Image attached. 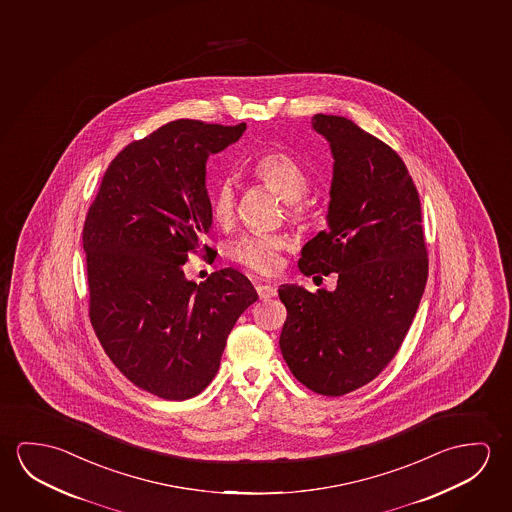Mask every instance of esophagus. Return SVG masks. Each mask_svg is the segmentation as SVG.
<instances>
[{
    "label": "esophagus",
    "mask_w": 512,
    "mask_h": 512,
    "mask_svg": "<svg viewBox=\"0 0 512 512\" xmlns=\"http://www.w3.org/2000/svg\"><path fill=\"white\" fill-rule=\"evenodd\" d=\"M256 292L260 295L261 301H268V299L276 297L277 290L272 284H258V286H256Z\"/></svg>",
    "instance_id": "obj_1"
}]
</instances>
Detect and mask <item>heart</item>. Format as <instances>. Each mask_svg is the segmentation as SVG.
<instances>
[{"instance_id":"b5f03b06","label":"heart","mask_w":512,"mask_h":512,"mask_svg":"<svg viewBox=\"0 0 512 512\" xmlns=\"http://www.w3.org/2000/svg\"><path fill=\"white\" fill-rule=\"evenodd\" d=\"M251 174L261 185L276 192L286 204L288 219L306 226L313 210L304 195L308 194L309 176L292 155L268 149L251 163ZM210 215L219 226H231L236 217V187L231 179H220L210 194ZM284 236L247 235L231 249V256L242 267L261 276H272L283 265V252L288 249Z\"/></svg>"}]
</instances>
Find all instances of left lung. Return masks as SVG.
I'll use <instances>...</instances> for the list:
<instances>
[{
	"label": "left lung",
	"instance_id": "left-lung-1",
	"mask_svg": "<svg viewBox=\"0 0 512 512\" xmlns=\"http://www.w3.org/2000/svg\"><path fill=\"white\" fill-rule=\"evenodd\" d=\"M313 128L334 156L329 229L304 245V276L336 274V290L281 286L284 361L308 390L341 397L390 365L422 299L429 254L422 206L402 158L340 115Z\"/></svg>",
	"mask_w": 512,
	"mask_h": 512
}]
</instances>
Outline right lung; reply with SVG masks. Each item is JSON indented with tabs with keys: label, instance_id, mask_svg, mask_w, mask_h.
I'll return each instance as SVG.
<instances>
[{
	"label": "right lung",
	"instance_id": "right-lung-1",
	"mask_svg": "<svg viewBox=\"0 0 512 512\" xmlns=\"http://www.w3.org/2000/svg\"><path fill=\"white\" fill-rule=\"evenodd\" d=\"M236 126L179 119L133 140L101 179L83 226L89 318L108 357L140 390L199 395L217 374L238 317L258 299L238 270L187 281L188 254L211 258L206 160Z\"/></svg>",
	"mask_w": 512,
	"mask_h": 512
}]
</instances>
